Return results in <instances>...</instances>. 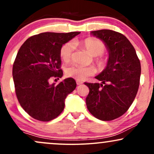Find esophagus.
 I'll return each mask as SVG.
<instances>
[{
    "instance_id": "esophagus-1",
    "label": "esophagus",
    "mask_w": 154,
    "mask_h": 154,
    "mask_svg": "<svg viewBox=\"0 0 154 154\" xmlns=\"http://www.w3.org/2000/svg\"><path fill=\"white\" fill-rule=\"evenodd\" d=\"M76 82H77V85H82V83H83L82 81H79V80H77V81H76Z\"/></svg>"
}]
</instances>
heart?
I'll use <instances>...</instances> for the list:
<instances>
[{"mask_svg":"<svg viewBox=\"0 0 154 154\" xmlns=\"http://www.w3.org/2000/svg\"><path fill=\"white\" fill-rule=\"evenodd\" d=\"M79 45L84 48L92 56H97L95 59L96 64L100 69L103 68L107 63V58L102 56L106 50L105 44L101 40L95 38H88L79 42ZM74 51L73 44L66 43L60 49V56L65 62H68L71 59ZM96 72L93 66H82L79 65H71L67 67L66 75L77 80H84L89 76L93 75Z\"/></svg>","mask_w":154,"mask_h":154,"instance_id":"obj_1","label":"heart"}]
</instances>
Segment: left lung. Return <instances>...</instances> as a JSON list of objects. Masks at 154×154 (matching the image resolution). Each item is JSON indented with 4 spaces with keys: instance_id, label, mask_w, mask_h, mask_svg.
Masks as SVG:
<instances>
[{
    "instance_id": "8db88e82",
    "label": "left lung",
    "mask_w": 154,
    "mask_h": 154,
    "mask_svg": "<svg viewBox=\"0 0 154 154\" xmlns=\"http://www.w3.org/2000/svg\"><path fill=\"white\" fill-rule=\"evenodd\" d=\"M109 51L106 67L95 79L101 83H88V111L97 119L111 121L123 115L135 99L140 85L141 66L136 51L125 35L111 29L91 32Z\"/></svg>"
}]
</instances>
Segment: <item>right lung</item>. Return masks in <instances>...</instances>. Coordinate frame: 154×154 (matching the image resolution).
Segmentation results:
<instances>
[{
	"mask_svg": "<svg viewBox=\"0 0 154 154\" xmlns=\"http://www.w3.org/2000/svg\"><path fill=\"white\" fill-rule=\"evenodd\" d=\"M43 32L33 35L23 43L13 65L15 92L21 106L34 119L48 122L64 109L66 96L76 88L73 78L50 84L51 78H61L60 49L79 34Z\"/></svg>",
	"mask_w": 154,
	"mask_h": 154,
	"instance_id": "right-lung-1",
	"label": "right lung"
}]
</instances>
